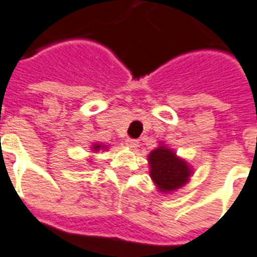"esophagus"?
Wrapping results in <instances>:
<instances>
[{"instance_id": "34e87169", "label": "esophagus", "mask_w": 257, "mask_h": 257, "mask_svg": "<svg viewBox=\"0 0 257 257\" xmlns=\"http://www.w3.org/2000/svg\"><path fill=\"white\" fill-rule=\"evenodd\" d=\"M125 145L129 147V149H136V147L140 145V142H138L137 140H133V138H126Z\"/></svg>"}]
</instances>
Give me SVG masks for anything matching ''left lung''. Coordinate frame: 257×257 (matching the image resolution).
<instances>
[{"mask_svg": "<svg viewBox=\"0 0 257 257\" xmlns=\"http://www.w3.org/2000/svg\"><path fill=\"white\" fill-rule=\"evenodd\" d=\"M150 177L162 193H171L187 184L193 171L186 160L164 145L149 154Z\"/></svg>", "mask_w": 257, "mask_h": 257, "instance_id": "8db88e82", "label": "left lung"}]
</instances>
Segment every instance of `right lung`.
Instances as JSON below:
<instances>
[{"label":"right lung","mask_w":257,"mask_h":257,"mask_svg":"<svg viewBox=\"0 0 257 257\" xmlns=\"http://www.w3.org/2000/svg\"><path fill=\"white\" fill-rule=\"evenodd\" d=\"M91 149H93V153H95V151L101 150V149H106V146H103V145L101 144H94L91 146Z\"/></svg>","instance_id":"obj_1"}]
</instances>
